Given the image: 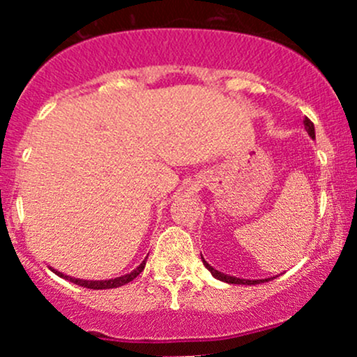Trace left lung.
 <instances>
[{"instance_id": "left-lung-1", "label": "left lung", "mask_w": 357, "mask_h": 357, "mask_svg": "<svg viewBox=\"0 0 357 357\" xmlns=\"http://www.w3.org/2000/svg\"><path fill=\"white\" fill-rule=\"evenodd\" d=\"M303 123H305V130L308 132V135H310L312 139H315V127H313L312 121L308 120V119H305ZM202 261H203V264H205V268L211 273V276L217 278V280L223 281V283H229V284H259V283H266V281H271L273 278H276V276H273V278H264V280H242V278L230 276V274L217 271V269H215L213 266H210L208 262L205 261V257H203V256H202Z\"/></svg>"}]
</instances>
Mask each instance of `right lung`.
<instances>
[{
	"label": "right lung",
	"instance_id": "1",
	"mask_svg": "<svg viewBox=\"0 0 357 357\" xmlns=\"http://www.w3.org/2000/svg\"><path fill=\"white\" fill-rule=\"evenodd\" d=\"M147 259V257H146ZM144 268H146V261L140 262L139 266L134 269L132 273L128 274H123V276H119V278H113V280H101V281H93V280H79V278H70L68 274L61 273V271H56V269H52L54 273L57 274V276L64 278V280L70 281V283L74 284H79V287H84V288H89V289H109V288H119V287H123V284L130 283L132 280H135L137 276H139L140 273L144 271Z\"/></svg>",
	"mask_w": 357,
	"mask_h": 357
}]
</instances>
